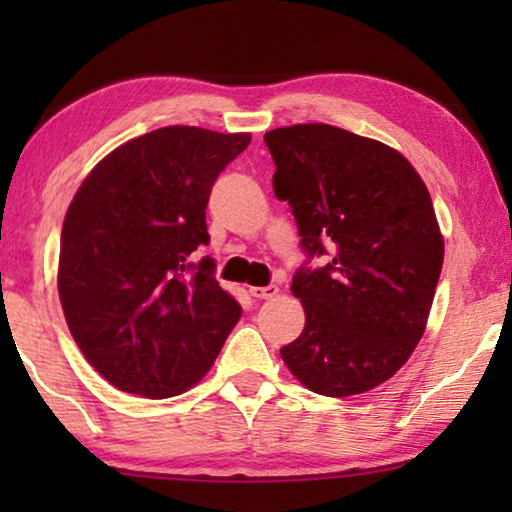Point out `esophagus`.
<instances>
[{
  "mask_svg": "<svg viewBox=\"0 0 512 512\" xmlns=\"http://www.w3.org/2000/svg\"><path fill=\"white\" fill-rule=\"evenodd\" d=\"M249 293H251V296H254V298H258V300H270V298H275L277 293H279V286H275V284H268V286H251Z\"/></svg>",
  "mask_w": 512,
  "mask_h": 512,
  "instance_id": "1",
  "label": "esophagus"
}]
</instances>
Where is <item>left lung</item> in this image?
I'll use <instances>...</instances> for the list:
<instances>
[{
  "instance_id": "1",
  "label": "left lung",
  "mask_w": 512,
  "mask_h": 512,
  "mask_svg": "<svg viewBox=\"0 0 512 512\" xmlns=\"http://www.w3.org/2000/svg\"><path fill=\"white\" fill-rule=\"evenodd\" d=\"M263 139L307 256L291 282L305 328L282 359L314 394H363L410 359L429 319L445 254L431 195L401 153L349 130L305 123Z\"/></svg>"
}]
</instances>
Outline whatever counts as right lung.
<instances>
[{
	"mask_svg": "<svg viewBox=\"0 0 512 512\" xmlns=\"http://www.w3.org/2000/svg\"><path fill=\"white\" fill-rule=\"evenodd\" d=\"M251 135L153 130L88 174L60 235L58 293L72 338L116 389L170 398L212 368L242 307L216 282L205 209Z\"/></svg>",
	"mask_w": 512,
	"mask_h": 512,
	"instance_id": "right-lung-1",
	"label": "right lung"
}]
</instances>
